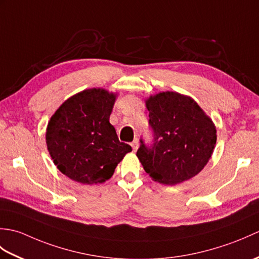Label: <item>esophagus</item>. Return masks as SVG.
Here are the masks:
<instances>
[{"mask_svg": "<svg viewBox=\"0 0 259 259\" xmlns=\"http://www.w3.org/2000/svg\"><path fill=\"white\" fill-rule=\"evenodd\" d=\"M138 146H139V142H138V139H135L133 144H131V147H133L134 151H136L137 149H138Z\"/></svg>", "mask_w": 259, "mask_h": 259, "instance_id": "1", "label": "esophagus"}]
</instances>
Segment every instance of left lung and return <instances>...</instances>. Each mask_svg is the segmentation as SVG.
Masks as SVG:
<instances>
[{
	"mask_svg": "<svg viewBox=\"0 0 259 259\" xmlns=\"http://www.w3.org/2000/svg\"><path fill=\"white\" fill-rule=\"evenodd\" d=\"M153 133L150 147L140 140L137 151L145 171L162 185H177L199 174L210 159L217 135L211 119L198 103L166 91L146 100Z\"/></svg>",
	"mask_w": 259,
	"mask_h": 259,
	"instance_id": "left-lung-1",
	"label": "left lung"
}]
</instances>
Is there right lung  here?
<instances>
[{
    "label": "right lung",
    "mask_w": 259,
    "mask_h": 259,
    "mask_svg": "<svg viewBox=\"0 0 259 259\" xmlns=\"http://www.w3.org/2000/svg\"><path fill=\"white\" fill-rule=\"evenodd\" d=\"M117 95L101 88L81 91L65 100L48 123V150L57 168L84 185L102 184L131 147L120 142L109 122Z\"/></svg>",
    "instance_id": "1"
}]
</instances>
